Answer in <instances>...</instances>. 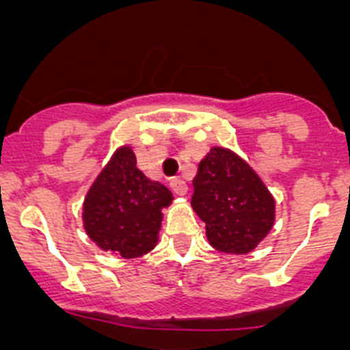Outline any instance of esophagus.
Returning <instances> with one entry per match:
<instances>
[{
    "mask_svg": "<svg viewBox=\"0 0 350 350\" xmlns=\"http://www.w3.org/2000/svg\"><path fill=\"white\" fill-rule=\"evenodd\" d=\"M170 185H172L173 193L178 194V196H184V194L187 193V184H185L182 178H172Z\"/></svg>",
    "mask_w": 350,
    "mask_h": 350,
    "instance_id": "34e87169",
    "label": "esophagus"
}]
</instances>
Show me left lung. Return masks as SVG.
Listing matches in <instances>:
<instances>
[{"label":"left lung","instance_id":"8db88e82","mask_svg":"<svg viewBox=\"0 0 350 350\" xmlns=\"http://www.w3.org/2000/svg\"><path fill=\"white\" fill-rule=\"evenodd\" d=\"M193 187L191 205L221 252H250L271 230L273 198L254 170L230 150L213 147L198 166Z\"/></svg>","mask_w":350,"mask_h":350}]
</instances>
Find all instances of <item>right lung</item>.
Masks as SVG:
<instances>
[{
  "label": "right lung",
  "mask_w": 350,
  "mask_h": 350,
  "mask_svg": "<svg viewBox=\"0 0 350 350\" xmlns=\"http://www.w3.org/2000/svg\"><path fill=\"white\" fill-rule=\"evenodd\" d=\"M166 185L148 180L129 147L117 150L83 203V226L96 245L122 258L152 249L161 228V208L172 203Z\"/></svg>",
  "instance_id": "right-lung-1"
}]
</instances>
